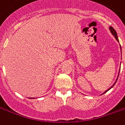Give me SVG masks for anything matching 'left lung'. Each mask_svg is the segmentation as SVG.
<instances>
[{
    "mask_svg": "<svg viewBox=\"0 0 125 125\" xmlns=\"http://www.w3.org/2000/svg\"><path fill=\"white\" fill-rule=\"evenodd\" d=\"M109 29H110V32H111V33L113 34V35L115 36V37L116 39V40H117L118 41H118V37H117V33H116V31L115 30V29L113 28V27H109ZM117 79H118V78H117ZM115 83H116V82H115ZM114 85H115V84H114ZM114 85H113V86H114ZM113 86H112V87H113ZM112 87H111V88H112ZM110 89H108V90H109ZM108 90H107V91H108ZM107 91H106L105 92H106ZM105 92H104V93H105Z\"/></svg>",
    "mask_w": 125,
    "mask_h": 125,
    "instance_id": "left-lung-1",
    "label": "left lung"
}]
</instances>
